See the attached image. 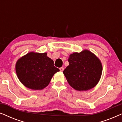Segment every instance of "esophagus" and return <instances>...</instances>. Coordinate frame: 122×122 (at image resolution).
I'll list each match as a JSON object with an SVG mask.
<instances>
[{"label":"esophagus","mask_w":122,"mask_h":122,"mask_svg":"<svg viewBox=\"0 0 122 122\" xmlns=\"http://www.w3.org/2000/svg\"><path fill=\"white\" fill-rule=\"evenodd\" d=\"M59 69H60V71H64V68H63V67H61V68H59Z\"/></svg>","instance_id":"34e87169"}]
</instances>
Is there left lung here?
<instances>
[{"instance_id":"obj_1","label":"left lung","mask_w":122,"mask_h":122,"mask_svg":"<svg viewBox=\"0 0 122 122\" xmlns=\"http://www.w3.org/2000/svg\"><path fill=\"white\" fill-rule=\"evenodd\" d=\"M69 64L63 71L68 83L78 91L94 88L101 79L102 64L99 58L87 49L70 54Z\"/></svg>"}]
</instances>
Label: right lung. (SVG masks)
Returning a JSON list of instances; mask_svg holds the SVG:
<instances>
[{
	"label": "right lung",
	"instance_id": "1",
	"mask_svg": "<svg viewBox=\"0 0 122 122\" xmlns=\"http://www.w3.org/2000/svg\"><path fill=\"white\" fill-rule=\"evenodd\" d=\"M16 75L26 88L41 90L48 86L55 73L59 71L47 53L31 51L21 56L15 64Z\"/></svg>",
	"mask_w": 122,
	"mask_h": 122
}]
</instances>
